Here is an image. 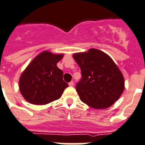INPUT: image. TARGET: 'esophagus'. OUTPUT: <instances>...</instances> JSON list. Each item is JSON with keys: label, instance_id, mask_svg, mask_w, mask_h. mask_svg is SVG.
Wrapping results in <instances>:
<instances>
[{"label": "esophagus", "instance_id": "34e87169", "mask_svg": "<svg viewBox=\"0 0 145 145\" xmlns=\"http://www.w3.org/2000/svg\"><path fill=\"white\" fill-rule=\"evenodd\" d=\"M74 82H73V81L70 82L69 83V86H70V87L74 86Z\"/></svg>", "mask_w": 145, "mask_h": 145}]
</instances>
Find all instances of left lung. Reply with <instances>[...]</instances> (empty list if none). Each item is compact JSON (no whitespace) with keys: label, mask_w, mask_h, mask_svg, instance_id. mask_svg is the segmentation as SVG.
<instances>
[{"label":"left lung","mask_w":145,"mask_h":145,"mask_svg":"<svg viewBox=\"0 0 145 145\" xmlns=\"http://www.w3.org/2000/svg\"><path fill=\"white\" fill-rule=\"evenodd\" d=\"M74 58L81 69L76 90L82 102L94 109H106L118 100L124 90V78L109 55L91 49L74 54Z\"/></svg>","instance_id":"1"}]
</instances>
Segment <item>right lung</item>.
I'll use <instances>...</instances> for the list:
<instances>
[{"instance_id": "1", "label": "right lung", "mask_w": 145, "mask_h": 145, "mask_svg": "<svg viewBox=\"0 0 145 145\" xmlns=\"http://www.w3.org/2000/svg\"><path fill=\"white\" fill-rule=\"evenodd\" d=\"M63 55L43 52L32 60L20 79V90L26 101L44 105L60 99L69 87L63 80V72L57 67Z\"/></svg>"}]
</instances>
